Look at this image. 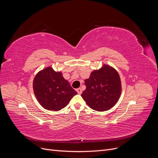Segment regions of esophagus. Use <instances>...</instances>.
Here are the masks:
<instances>
[{"mask_svg": "<svg viewBox=\"0 0 158 158\" xmlns=\"http://www.w3.org/2000/svg\"><path fill=\"white\" fill-rule=\"evenodd\" d=\"M76 91H77V92H78V94H82V89H81V88L76 89Z\"/></svg>", "mask_w": 158, "mask_h": 158, "instance_id": "esophagus-1", "label": "esophagus"}]
</instances>
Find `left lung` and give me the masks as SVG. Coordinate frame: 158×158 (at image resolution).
Instances as JSON below:
<instances>
[{
	"label": "left lung",
	"mask_w": 158,
	"mask_h": 158,
	"mask_svg": "<svg viewBox=\"0 0 158 158\" xmlns=\"http://www.w3.org/2000/svg\"><path fill=\"white\" fill-rule=\"evenodd\" d=\"M86 88L82 97L88 106L98 111H105L117 103L121 94V82L117 71L109 65L91 73L85 80Z\"/></svg>",
	"instance_id": "8db88e82"
}]
</instances>
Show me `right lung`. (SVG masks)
<instances>
[{
    "label": "right lung",
    "instance_id": "add662e5",
    "mask_svg": "<svg viewBox=\"0 0 158 158\" xmlns=\"http://www.w3.org/2000/svg\"><path fill=\"white\" fill-rule=\"evenodd\" d=\"M33 88L41 106L55 111L65 107L77 94L62 73L55 72L50 66L36 74L33 79Z\"/></svg>",
    "mask_w": 158,
    "mask_h": 158
}]
</instances>
